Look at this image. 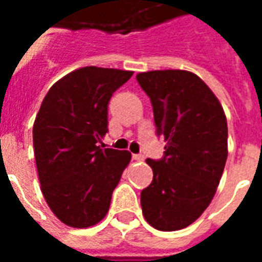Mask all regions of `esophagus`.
Returning a JSON list of instances; mask_svg holds the SVG:
<instances>
[{
    "mask_svg": "<svg viewBox=\"0 0 262 262\" xmlns=\"http://www.w3.org/2000/svg\"><path fill=\"white\" fill-rule=\"evenodd\" d=\"M132 157H133V160H136V161H143V160H144V156H143V154H133Z\"/></svg>",
    "mask_w": 262,
    "mask_h": 262,
    "instance_id": "obj_1",
    "label": "esophagus"
}]
</instances>
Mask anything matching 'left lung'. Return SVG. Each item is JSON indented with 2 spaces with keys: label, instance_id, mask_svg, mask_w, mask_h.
Wrapping results in <instances>:
<instances>
[{
  "label": "left lung",
  "instance_id": "left-lung-1",
  "mask_svg": "<svg viewBox=\"0 0 262 262\" xmlns=\"http://www.w3.org/2000/svg\"><path fill=\"white\" fill-rule=\"evenodd\" d=\"M153 106L154 125L167 142L160 160L147 159L153 181L140 203L154 229L174 231L203 213L227 160V120L222 105L196 74L157 70L136 75Z\"/></svg>",
  "mask_w": 262,
  "mask_h": 262
}]
</instances>
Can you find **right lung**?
Wrapping results in <instances>:
<instances>
[{
	"instance_id": "right-lung-1",
	"label": "right lung",
	"mask_w": 262,
	"mask_h": 262,
	"mask_svg": "<svg viewBox=\"0 0 262 262\" xmlns=\"http://www.w3.org/2000/svg\"><path fill=\"white\" fill-rule=\"evenodd\" d=\"M133 71L82 67L54 84L33 125V148L43 196L71 227H90L108 213L112 192L132 156L102 148L108 103Z\"/></svg>"
}]
</instances>
